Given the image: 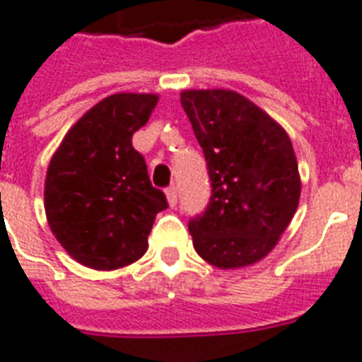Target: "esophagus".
Returning a JSON list of instances; mask_svg holds the SVG:
<instances>
[{"mask_svg":"<svg viewBox=\"0 0 362 362\" xmlns=\"http://www.w3.org/2000/svg\"><path fill=\"white\" fill-rule=\"evenodd\" d=\"M165 195H167L169 206H176V201H178V189H176V186L167 187V189H165Z\"/></svg>","mask_w":362,"mask_h":362,"instance_id":"esophagus-1","label":"esophagus"}]
</instances>
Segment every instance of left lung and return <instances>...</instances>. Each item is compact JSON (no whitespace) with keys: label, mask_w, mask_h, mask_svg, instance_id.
<instances>
[{"label":"left lung","mask_w":362,"mask_h":362,"mask_svg":"<svg viewBox=\"0 0 362 362\" xmlns=\"http://www.w3.org/2000/svg\"><path fill=\"white\" fill-rule=\"evenodd\" d=\"M180 103L212 182L209 206L187 226L193 247L218 269L257 263L297 212L300 176L291 139L233 90H184Z\"/></svg>","instance_id":"obj_1"}]
</instances>
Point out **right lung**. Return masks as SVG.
<instances>
[{"instance_id":"add662e5","label":"right lung","mask_w":362,"mask_h":362,"mask_svg":"<svg viewBox=\"0 0 362 362\" xmlns=\"http://www.w3.org/2000/svg\"><path fill=\"white\" fill-rule=\"evenodd\" d=\"M156 93H115L76 122L50 159L45 212L71 257L95 270L135 263L156 214L167 209L131 136L158 105Z\"/></svg>"}]
</instances>
